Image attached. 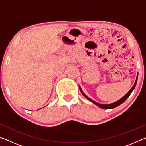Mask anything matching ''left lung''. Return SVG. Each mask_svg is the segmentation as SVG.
Masks as SVG:
<instances>
[{
    "label": "left lung",
    "mask_w": 146,
    "mask_h": 146,
    "mask_svg": "<svg viewBox=\"0 0 146 146\" xmlns=\"http://www.w3.org/2000/svg\"><path fill=\"white\" fill-rule=\"evenodd\" d=\"M137 79H138V74H137V78H136V80H135V82L134 84V85H133V87L131 88V90L128 91V92L125 94V95L123 96V97H122L117 101H116L115 102H113L111 104H100V103H98L97 102H95V100H93L92 99H91L90 98H89L87 95H86V94L83 92V91L82 90V88H80V86H79V89H80V91H81V93H82V95L84 96V97L87 98L88 100H89L90 101H91V102H93L94 104L97 105L98 107L102 108V109H104V110H109V109H113L116 107H117L119 105H120L121 104H122L124 101L127 99V98L129 97V95H131V93L132 91L134 90V89L136 86V84H137Z\"/></svg>",
    "instance_id": "left-lung-1"
}]
</instances>
